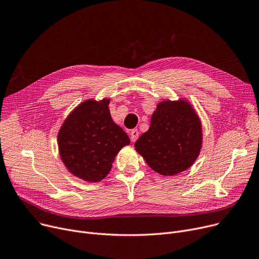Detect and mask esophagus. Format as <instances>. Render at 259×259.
Returning a JSON list of instances; mask_svg holds the SVG:
<instances>
[{"mask_svg":"<svg viewBox=\"0 0 259 259\" xmlns=\"http://www.w3.org/2000/svg\"><path fill=\"white\" fill-rule=\"evenodd\" d=\"M140 136V132L137 129H133L131 132H130V137H131V142H135L137 139H139Z\"/></svg>","mask_w":259,"mask_h":259,"instance_id":"esophagus-1","label":"esophagus"}]
</instances>
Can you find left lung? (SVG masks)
I'll return each mask as SVG.
<instances>
[{"instance_id": "1", "label": "left lung", "mask_w": 259, "mask_h": 259, "mask_svg": "<svg viewBox=\"0 0 259 259\" xmlns=\"http://www.w3.org/2000/svg\"><path fill=\"white\" fill-rule=\"evenodd\" d=\"M148 165L163 176H174L191 166L202 146L200 118L184 100L163 101L151 117V125L135 142Z\"/></svg>"}]
</instances>
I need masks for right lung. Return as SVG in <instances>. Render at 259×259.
<instances>
[{
	"label": "right lung",
	"mask_w": 259,
	"mask_h": 259,
	"mask_svg": "<svg viewBox=\"0 0 259 259\" xmlns=\"http://www.w3.org/2000/svg\"><path fill=\"white\" fill-rule=\"evenodd\" d=\"M109 100H88L66 117L58 133L60 157L71 173L85 181L99 182L111 169L129 136L111 118Z\"/></svg>",
	"instance_id": "obj_1"
}]
</instances>
